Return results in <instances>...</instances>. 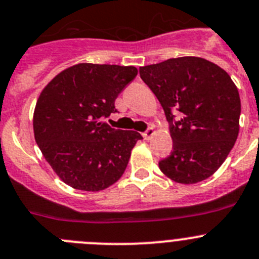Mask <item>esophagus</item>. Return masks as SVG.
Here are the masks:
<instances>
[{"label":"esophagus","instance_id":"obj_1","mask_svg":"<svg viewBox=\"0 0 259 259\" xmlns=\"http://www.w3.org/2000/svg\"><path fill=\"white\" fill-rule=\"evenodd\" d=\"M153 134H154V129H153V127H148V129H147L146 132L143 133V138H144V139H147V141H148V139H151V137Z\"/></svg>","mask_w":259,"mask_h":259}]
</instances>
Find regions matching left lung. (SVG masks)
Instances as JSON below:
<instances>
[{"mask_svg":"<svg viewBox=\"0 0 259 259\" xmlns=\"http://www.w3.org/2000/svg\"><path fill=\"white\" fill-rule=\"evenodd\" d=\"M165 111L172 152L158 162L166 176L195 184L214 174L239 134L240 97L230 75L208 60L178 57L139 69Z\"/></svg>","mask_w":259,"mask_h":259,"instance_id":"1","label":"left lung"}]
</instances>
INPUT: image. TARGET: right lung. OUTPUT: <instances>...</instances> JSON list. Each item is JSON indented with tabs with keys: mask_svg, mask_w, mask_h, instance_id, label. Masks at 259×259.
Here are the masks:
<instances>
[{
	"mask_svg": "<svg viewBox=\"0 0 259 259\" xmlns=\"http://www.w3.org/2000/svg\"><path fill=\"white\" fill-rule=\"evenodd\" d=\"M137 74L134 66L78 64L42 91L33 117L35 142L67 185L98 192L124 174L133 147L143 138L102 120L117 112L115 100Z\"/></svg>",
	"mask_w": 259,
	"mask_h": 259,
	"instance_id": "1",
	"label": "right lung"
}]
</instances>
